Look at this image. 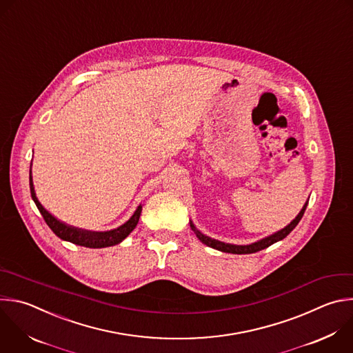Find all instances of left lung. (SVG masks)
<instances>
[{
  "label": "left lung",
  "mask_w": 353,
  "mask_h": 353,
  "mask_svg": "<svg viewBox=\"0 0 353 353\" xmlns=\"http://www.w3.org/2000/svg\"><path fill=\"white\" fill-rule=\"evenodd\" d=\"M306 206H307V201H306V203L303 205V208L301 209V212L298 213V216H296L288 225H285V227L281 228L280 231L272 234V236H269V237H266V239H263V240H259V241H256V243H254V244H250V245H232V244H225V243H221V241H217V240H213V239L205 236V234H202L199 230H196V227L194 225L192 221H190V225H191V228L194 230V232L196 234L198 240H199L201 243H203L205 245L213 248V250H217V251H221V252H228V254H237V255L254 254V252L262 251V250L270 247L272 244H274V243H277V241L285 239V237L288 236V234L296 227V224L299 223V220L302 219Z\"/></svg>",
  "instance_id": "obj_1"
}]
</instances>
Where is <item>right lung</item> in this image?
<instances>
[{
	"instance_id": "obj_1",
	"label": "right lung",
	"mask_w": 353,
	"mask_h": 353,
	"mask_svg": "<svg viewBox=\"0 0 353 353\" xmlns=\"http://www.w3.org/2000/svg\"><path fill=\"white\" fill-rule=\"evenodd\" d=\"M30 192H32V198L36 203V206L39 208L40 213L43 214L46 223L48 224V227L55 232V236H58L61 240L69 241L72 244L80 245V247H85V248H105V247H112L122 243L129 234L136 228L143 206L139 205V208L136 209L134 214L121 227L109 230V231H88V230H83V228H77V227H72L68 225L65 223H62L61 220H58L57 217H54L37 199L36 192H34V185H33V179H32V168H30Z\"/></svg>"
}]
</instances>
